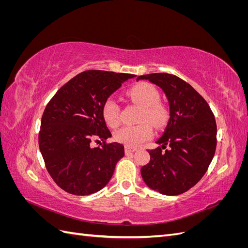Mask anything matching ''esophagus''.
Here are the masks:
<instances>
[{
	"instance_id": "esophagus-1",
	"label": "esophagus",
	"mask_w": 248,
	"mask_h": 248,
	"mask_svg": "<svg viewBox=\"0 0 248 248\" xmlns=\"http://www.w3.org/2000/svg\"><path fill=\"white\" fill-rule=\"evenodd\" d=\"M136 151H137V148H131V147H128V146L125 147V153L126 154H129V153L136 152Z\"/></svg>"
}]
</instances>
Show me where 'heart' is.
Segmentation results:
<instances>
[{
  "label": "heart",
  "instance_id": "1",
  "mask_svg": "<svg viewBox=\"0 0 248 248\" xmlns=\"http://www.w3.org/2000/svg\"><path fill=\"white\" fill-rule=\"evenodd\" d=\"M127 95L139 106L142 107L140 121L141 123L133 126H124L115 132V140L128 147H138L141 142L151 139L153 127L162 129L169 121V110L159 102L160 94L153 85L146 81L132 86ZM102 116L110 127H117L121 122V108L118 102L108 98L102 106Z\"/></svg>",
  "mask_w": 248,
  "mask_h": 248
}]
</instances>
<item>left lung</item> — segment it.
Instances as JSON below:
<instances>
[{"instance_id": "left-lung-1", "label": "left lung", "mask_w": 248, "mask_h": 248, "mask_svg": "<svg viewBox=\"0 0 248 248\" xmlns=\"http://www.w3.org/2000/svg\"><path fill=\"white\" fill-rule=\"evenodd\" d=\"M162 89L170 104V120L161 145L149 150L150 161L140 174L150 188L167 196L181 194L205 175L216 150L217 127L207 101L188 82L170 73L140 76ZM167 145L169 149L163 151Z\"/></svg>"}]
</instances>
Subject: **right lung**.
Returning a JSON list of instances; mask_svg holds the SVG:
<instances>
[{"instance_id": "1", "label": "right lung", "mask_w": 248, "mask_h": 248, "mask_svg": "<svg viewBox=\"0 0 248 248\" xmlns=\"http://www.w3.org/2000/svg\"><path fill=\"white\" fill-rule=\"evenodd\" d=\"M132 78L134 74L87 70L66 82L47 103L41 119L39 148L48 174L63 190L88 196L108 183L124 156V146L107 142L111 133L102 106ZM100 140V146L92 147V141Z\"/></svg>"}]
</instances>
